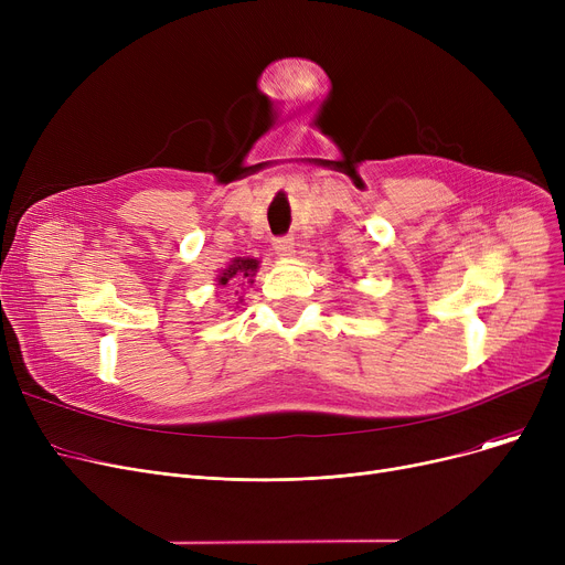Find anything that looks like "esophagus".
<instances>
[{"instance_id":"1","label":"esophagus","mask_w":565,"mask_h":565,"mask_svg":"<svg viewBox=\"0 0 565 565\" xmlns=\"http://www.w3.org/2000/svg\"><path fill=\"white\" fill-rule=\"evenodd\" d=\"M273 247H275V252H277L279 256H284V258H288V256H292V254H295V241H292L290 235H284V237H275Z\"/></svg>"}]
</instances>
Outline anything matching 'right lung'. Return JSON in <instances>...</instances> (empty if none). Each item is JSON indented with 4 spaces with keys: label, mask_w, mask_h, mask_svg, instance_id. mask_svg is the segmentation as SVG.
Returning a JSON list of instances; mask_svg holds the SVG:
<instances>
[{
    "label": "right lung",
    "mask_w": 565,
    "mask_h": 565,
    "mask_svg": "<svg viewBox=\"0 0 565 565\" xmlns=\"http://www.w3.org/2000/svg\"><path fill=\"white\" fill-rule=\"evenodd\" d=\"M256 270H258V260H256V258H235V260L228 265V270H224V273L220 275V284L226 286L228 279H233L235 275H237V277H254ZM249 281H252V279H249Z\"/></svg>",
    "instance_id": "obj_1"
}]
</instances>
